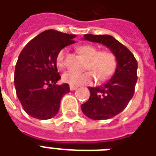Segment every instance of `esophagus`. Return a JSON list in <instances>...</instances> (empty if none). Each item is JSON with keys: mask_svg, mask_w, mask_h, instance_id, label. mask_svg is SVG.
<instances>
[{"mask_svg": "<svg viewBox=\"0 0 156 156\" xmlns=\"http://www.w3.org/2000/svg\"><path fill=\"white\" fill-rule=\"evenodd\" d=\"M77 88H78L77 86H72V85H70V90H71V91H73V90L77 89Z\"/></svg>", "mask_w": 156, "mask_h": 156, "instance_id": "1", "label": "esophagus"}]
</instances>
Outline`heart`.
I'll return each instance as SVG.
<instances>
[{"mask_svg":"<svg viewBox=\"0 0 156 156\" xmlns=\"http://www.w3.org/2000/svg\"><path fill=\"white\" fill-rule=\"evenodd\" d=\"M78 51L88 59L86 68L92 71L78 73L68 71L62 74V81L72 86L90 84L95 80V76L100 81H105L115 73L117 67V59L114 53L109 51H98L93 45H83L78 48ZM66 51L62 49L56 57V64L58 68H65Z\"/></svg>","mask_w":156,"mask_h":156,"instance_id":"heart-1","label":"heart"}]
</instances>
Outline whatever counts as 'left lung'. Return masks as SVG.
I'll list each match as a JSON object with an SVG mask.
<instances>
[{"label": "left lung", "mask_w": 156, "mask_h": 156, "mask_svg": "<svg viewBox=\"0 0 156 156\" xmlns=\"http://www.w3.org/2000/svg\"><path fill=\"white\" fill-rule=\"evenodd\" d=\"M84 40L105 45L117 59V67L105 84L89 87L90 97L81 105L83 113L94 120L108 119L126 108L134 93L137 82L136 59L125 46L109 35L85 34Z\"/></svg>", "instance_id": "obj_1"}]
</instances>
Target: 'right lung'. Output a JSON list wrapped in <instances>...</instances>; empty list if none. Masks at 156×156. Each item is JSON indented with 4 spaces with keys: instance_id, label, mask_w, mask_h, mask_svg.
I'll list each match as a JSON object with an SVG mask.
<instances>
[{
    "instance_id": "add662e5",
    "label": "right lung",
    "mask_w": 156,
    "mask_h": 156,
    "mask_svg": "<svg viewBox=\"0 0 156 156\" xmlns=\"http://www.w3.org/2000/svg\"><path fill=\"white\" fill-rule=\"evenodd\" d=\"M76 35L56 30L44 31L31 40L21 51L15 68L16 92L22 108L30 116L49 119L58 114L62 96L69 85L57 83L56 57L58 51L73 44Z\"/></svg>"
}]
</instances>
